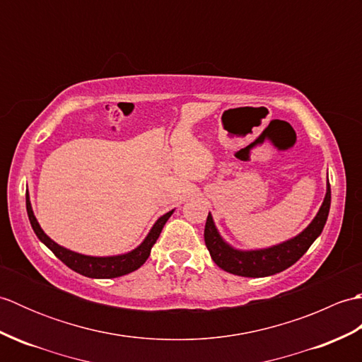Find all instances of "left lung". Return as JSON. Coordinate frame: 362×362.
<instances>
[{"label":"left lung","mask_w":362,"mask_h":362,"mask_svg":"<svg viewBox=\"0 0 362 362\" xmlns=\"http://www.w3.org/2000/svg\"><path fill=\"white\" fill-rule=\"evenodd\" d=\"M329 204H332V189L329 182H327V193L316 216L311 224L303 232L291 240L280 243L272 247L255 249V250H240L230 245L218 232L211 213L205 222V245L209 249L211 259L226 272L250 276V279H259V276H269L279 274L288 269L303 257V253L310 249V245L317 240L329 213Z\"/></svg>","instance_id":"left-lung-1"}]
</instances>
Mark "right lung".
Instances as JSON below:
<instances>
[{
	"instance_id": "right-lung-1",
	"label": "right lung",
	"mask_w": 362,
	"mask_h": 362,
	"mask_svg": "<svg viewBox=\"0 0 362 362\" xmlns=\"http://www.w3.org/2000/svg\"><path fill=\"white\" fill-rule=\"evenodd\" d=\"M26 211H28L30 226H33V230L38 240H40L46 247L54 253V255L62 261V263H65L68 267L73 269L74 272L90 276V279H117V276L130 274L136 271L138 267H141L144 264V261L149 258L152 245L158 240V236L161 233V230H163L166 221L171 218V214L174 213V210H171L166 214H163V216H160L156 224H153L152 228L149 230L148 236H146L143 243L134 250H130L127 253H121V255H112V257H90V255H82V253H78V252H73L70 249H65L64 245H59L56 241H52L51 238L43 232L40 224H38L34 216L33 206H30V201H29V193H26Z\"/></svg>"
}]
</instances>
